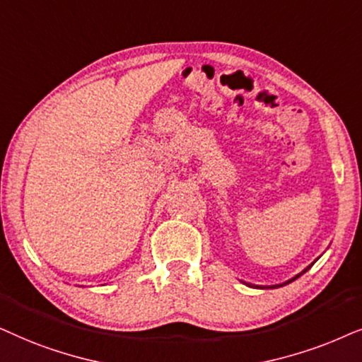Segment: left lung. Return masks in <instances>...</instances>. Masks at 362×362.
<instances>
[{"mask_svg": "<svg viewBox=\"0 0 362 362\" xmlns=\"http://www.w3.org/2000/svg\"><path fill=\"white\" fill-rule=\"evenodd\" d=\"M313 264H315V262H313V263H311V264H310V267H308V268H305V269H303V272H301V273H300V274H296V276H295V278H291V279H288V281H286V283H283V285H273V286H257V288H278V286H285V285H288V283H291V281H295V279H296V278H300V276H301V274H303V273H306V272H308V269H310V268H311V267H313ZM248 286H252V285H248Z\"/></svg>", "mask_w": 362, "mask_h": 362, "instance_id": "1", "label": "left lung"}]
</instances>
